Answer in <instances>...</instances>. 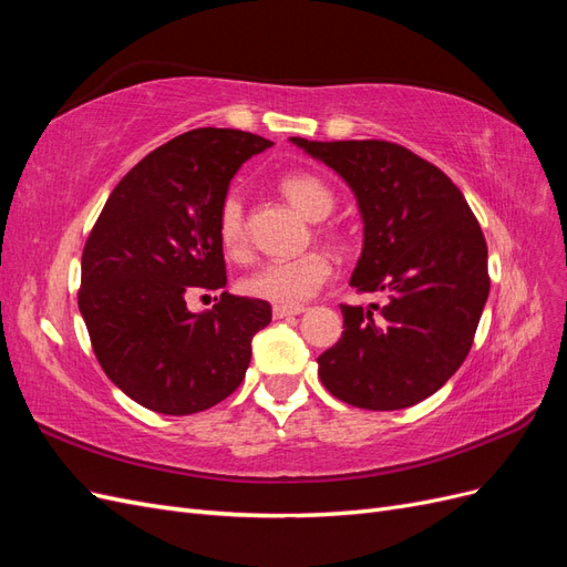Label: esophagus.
Here are the masks:
<instances>
[{"instance_id":"obj_1","label":"esophagus","mask_w":567,"mask_h":567,"mask_svg":"<svg viewBox=\"0 0 567 567\" xmlns=\"http://www.w3.org/2000/svg\"><path fill=\"white\" fill-rule=\"evenodd\" d=\"M305 307L296 305V307H286V305H274V319H284V317H296L302 315Z\"/></svg>"}]
</instances>
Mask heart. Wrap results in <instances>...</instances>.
Here are the masks:
<instances>
[{"label": "heart", "instance_id": "heart-1", "mask_svg": "<svg viewBox=\"0 0 567 567\" xmlns=\"http://www.w3.org/2000/svg\"><path fill=\"white\" fill-rule=\"evenodd\" d=\"M277 188L302 217L312 221L329 217L336 205L331 186L312 173H288L279 179ZM217 236L221 248L234 260H244L248 255L244 203L236 194H229L219 205ZM331 271V257L321 250H310L300 257H293V260H274L257 267L241 281V290L257 300L296 307L310 300L329 281Z\"/></svg>", "mask_w": 567, "mask_h": 567}]
</instances>
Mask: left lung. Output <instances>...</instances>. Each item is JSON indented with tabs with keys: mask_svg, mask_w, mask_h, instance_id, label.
Listing matches in <instances>:
<instances>
[{
	"mask_svg": "<svg viewBox=\"0 0 567 567\" xmlns=\"http://www.w3.org/2000/svg\"><path fill=\"white\" fill-rule=\"evenodd\" d=\"M348 182L364 221L350 286L385 293L373 310L340 305L342 331L319 354V379L359 409L394 411L431 398L471 352L489 296L487 244L466 198L433 163L383 142H307Z\"/></svg>",
	"mask_w": 567,
	"mask_h": 567,
	"instance_id": "8db88e82",
	"label": "left lung"
}]
</instances>
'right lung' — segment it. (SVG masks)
<instances>
[{
  "instance_id": "obj_1",
  "label": "right lung",
  "mask_w": 567,
  "mask_h": 567,
  "mask_svg": "<svg viewBox=\"0 0 567 567\" xmlns=\"http://www.w3.org/2000/svg\"><path fill=\"white\" fill-rule=\"evenodd\" d=\"M269 146L241 130L184 132L136 163L101 210L78 305L101 369L136 404L188 416L241 385L269 302L221 293L213 310L188 312L186 298L227 286L219 205L238 167Z\"/></svg>"
}]
</instances>
